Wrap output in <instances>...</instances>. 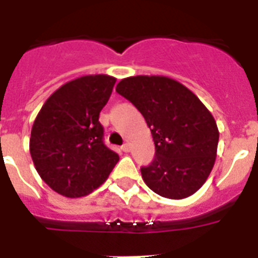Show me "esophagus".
Returning a JSON list of instances; mask_svg holds the SVG:
<instances>
[{"label":"esophagus","mask_w":258,"mask_h":258,"mask_svg":"<svg viewBox=\"0 0 258 258\" xmlns=\"http://www.w3.org/2000/svg\"><path fill=\"white\" fill-rule=\"evenodd\" d=\"M121 150H123L124 153H128V151H130V145H128V143H124V145L121 146Z\"/></svg>","instance_id":"34e87169"}]
</instances>
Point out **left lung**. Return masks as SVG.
Wrapping results in <instances>:
<instances>
[{
    "label": "left lung",
    "instance_id": "8db88e82",
    "mask_svg": "<svg viewBox=\"0 0 258 258\" xmlns=\"http://www.w3.org/2000/svg\"><path fill=\"white\" fill-rule=\"evenodd\" d=\"M116 92L143 115L155 145L154 161L142 178L154 192L182 200L201 188L217 157L220 133L204 103L166 76L123 79Z\"/></svg>",
    "mask_w": 258,
    "mask_h": 258
}]
</instances>
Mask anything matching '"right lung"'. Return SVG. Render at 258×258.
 <instances>
[{"instance_id":"right-lung-1","label":"right lung","mask_w":258,"mask_h":258,"mask_svg":"<svg viewBox=\"0 0 258 258\" xmlns=\"http://www.w3.org/2000/svg\"><path fill=\"white\" fill-rule=\"evenodd\" d=\"M116 79L88 75L54 91L32 127L29 150L41 179L68 198L88 196L104 183L119 155L104 145L99 113Z\"/></svg>"}]
</instances>
